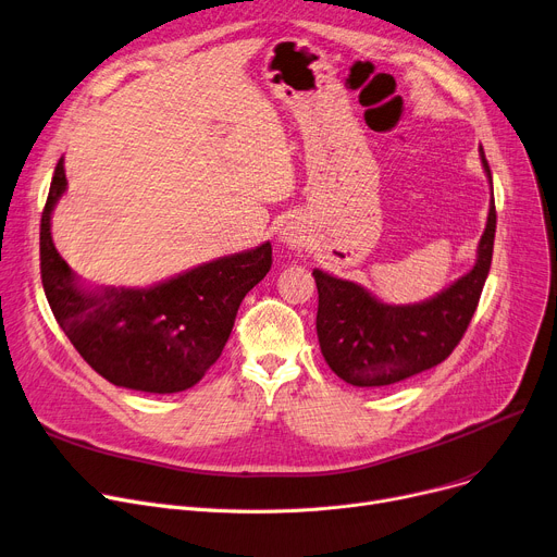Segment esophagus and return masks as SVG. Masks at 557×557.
<instances>
[{
  "label": "esophagus",
  "instance_id": "34e87169",
  "mask_svg": "<svg viewBox=\"0 0 557 557\" xmlns=\"http://www.w3.org/2000/svg\"><path fill=\"white\" fill-rule=\"evenodd\" d=\"M281 240L285 243V245H289V247H299L301 245V236L294 232L292 226H287V228H283V234H281Z\"/></svg>",
  "mask_w": 557,
  "mask_h": 557
}]
</instances>
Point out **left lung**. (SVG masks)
<instances>
[{
  "instance_id": "obj_1",
  "label": "left lung",
  "mask_w": 557,
  "mask_h": 557,
  "mask_svg": "<svg viewBox=\"0 0 557 557\" xmlns=\"http://www.w3.org/2000/svg\"><path fill=\"white\" fill-rule=\"evenodd\" d=\"M485 175L493 173L481 150ZM495 200L474 268L436 297L413 306H388L352 281L314 270L319 292L317 337L329 367L352 386H388L428 371L451 355L466 335L493 263Z\"/></svg>"
}]
</instances>
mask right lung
<instances>
[{
	"label": "right lung",
	"mask_w": 557,
	"mask_h": 557,
	"mask_svg": "<svg viewBox=\"0 0 557 557\" xmlns=\"http://www.w3.org/2000/svg\"><path fill=\"white\" fill-rule=\"evenodd\" d=\"M64 188L60 159L40 222V274L64 335L116 386L177 394L198 384L222 355L245 294L270 272L272 245L211 260L144 289H87L51 240V213Z\"/></svg>",
	"instance_id": "add662e5"
}]
</instances>
